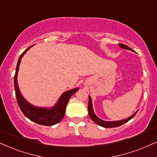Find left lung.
<instances>
[{
    "instance_id": "obj_1",
    "label": "left lung",
    "mask_w": 157,
    "mask_h": 157,
    "mask_svg": "<svg viewBox=\"0 0 157 157\" xmlns=\"http://www.w3.org/2000/svg\"><path fill=\"white\" fill-rule=\"evenodd\" d=\"M118 45L120 46V48H121L123 49L133 51L132 49L130 48L129 47L127 46V45H125L124 44H118ZM137 111L136 113H134L132 116L129 117V118H126V119H124V120L117 121H105L101 120L95 115V113H94V112L93 106H92L91 98L89 97V100H88V113H89L90 118H91V120L93 121L94 122H95L96 124H98V125L103 126V127H105V128H113V127H117V126H121L124 124H125V123L129 121V120H131L133 117H135V115L137 114Z\"/></svg>"
}]
</instances>
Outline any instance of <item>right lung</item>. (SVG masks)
Returning <instances> with one entry per match:
<instances>
[{
    "mask_svg": "<svg viewBox=\"0 0 157 157\" xmlns=\"http://www.w3.org/2000/svg\"><path fill=\"white\" fill-rule=\"evenodd\" d=\"M32 46L26 49L20 55V58H19L14 79L15 95H16L17 101L19 107H20L22 113L25 115V116L27 117L28 119L38 124H40V125L52 126L58 124V122H60V121L63 119L64 115H65L66 107H67L68 101L70 99L71 96L79 90V88H74L72 90H69L63 93L61 95V97H60L57 104L54 107H52V108H41V107H35L30 103H28L20 94V91L18 88L17 77L19 66L20 64L21 58L24 56V54L25 53L26 51L29 50Z\"/></svg>",
    "mask_w": 157,
    "mask_h": 157,
    "instance_id": "right-lung-1",
    "label": "right lung"
}]
</instances>
